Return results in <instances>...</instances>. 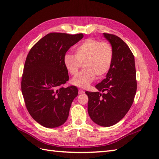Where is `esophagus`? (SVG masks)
<instances>
[{"mask_svg": "<svg viewBox=\"0 0 159 159\" xmlns=\"http://www.w3.org/2000/svg\"><path fill=\"white\" fill-rule=\"evenodd\" d=\"M83 93H84V91L83 90H82V89H80V90H79V94H83Z\"/></svg>", "mask_w": 159, "mask_h": 159, "instance_id": "esophagus-1", "label": "esophagus"}]
</instances>
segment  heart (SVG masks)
Instances as JSON below:
<instances>
[{
    "instance_id": "1",
    "label": "heart",
    "mask_w": 159,
    "mask_h": 159,
    "mask_svg": "<svg viewBox=\"0 0 159 159\" xmlns=\"http://www.w3.org/2000/svg\"><path fill=\"white\" fill-rule=\"evenodd\" d=\"M75 55L66 54L63 62L66 70L75 75L84 65V69L73 77L71 84L77 87H89L96 79L102 77L110 70L114 51L107 42H101L94 39H87L75 47Z\"/></svg>"
}]
</instances>
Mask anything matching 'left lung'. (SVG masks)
<instances>
[{"instance_id": "obj_1", "label": "left lung", "mask_w": 159, "mask_h": 159, "mask_svg": "<svg viewBox=\"0 0 159 159\" xmlns=\"http://www.w3.org/2000/svg\"><path fill=\"white\" fill-rule=\"evenodd\" d=\"M103 35L114 51L111 69L105 79L95 86L98 91H86V94L92 120L102 126H111L125 117L133 103L137 90L136 70L134 56L125 42L114 34Z\"/></svg>"}]
</instances>
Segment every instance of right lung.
<instances>
[{"instance_id": "1", "label": "right lung", "mask_w": 159, "mask_h": 159, "mask_svg": "<svg viewBox=\"0 0 159 159\" xmlns=\"http://www.w3.org/2000/svg\"><path fill=\"white\" fill-rule=\"evenodd\" d=\"M83 37L82 33H49L28 54L21 82L22 93L30 115L45 127L56 128L64 124L78 94L76 86H62L69 80L63 58Z\"/></svg>"}]
</instances>
